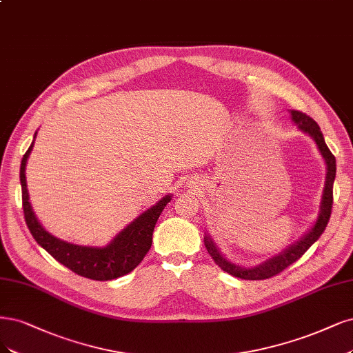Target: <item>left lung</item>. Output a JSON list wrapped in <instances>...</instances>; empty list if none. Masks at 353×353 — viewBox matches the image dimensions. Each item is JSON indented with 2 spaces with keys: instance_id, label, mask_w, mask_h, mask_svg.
I'll use <instances>...</instances> for the list:
<instances>
[{
  "instance_id": "obj_1",
  "label": "left lung",
  "mask_w": 353,
  "mask_h": 353,
  "mask_svg": "<svg viewBox=\"0 0 353 353\" xmlns=\"http://www.w3.org/2000/svg\"><path fill=\"white\" fill-rule=\"evenodd\" d=\"M290 115H292L294 123L298 125V128L303 132H307V134H310L314 139V141L317 143L319 150L321 152L324 161H325V165H327L325 184H324V190H323L320 214L317 217V221H315V225L310 229V232L305 236H302L298 242H295L294 245H290L289 248H286L279 255H274L273 259L264 261L260 265L251 267V269H245V267H241L238 264L228 261L221 254V251L217 250L212 238L209 235L204 236V245H205V248H208V252L210 254V257L214 260V263L221 267L223 272L232 274L235 277L244 279V281H264V279H270L281 272H283L286 267L294 264L296 260H299L302 255L305 254V251L314 244V242L321 236L327 223H329V219L332 214L333 182L336 178V157L333 156L330 149L327 148L319 124L315 123L311 117H308L303 112H299V111H290Z\"/></svg>"
}]
</instances>
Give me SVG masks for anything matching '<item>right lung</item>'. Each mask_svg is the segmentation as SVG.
I'll return each mask as SVG.
<instances>
[{"label":"right lung","instance_id":"add662e5","mask_svg":"<svg viewBox=\"0 0 353 353\" xmlns=\"http://www.w3.org/2000/svg\"><path fill=\"white\" fill-rule=\"evenodd\" d=\"M36 137V134H34ZM33 143L28 152L23 154L20 166V182H21V200L23 212L26 225L32 236L38 244L50 252L52 257L65 265L71 272L79 276L92 279V281H112V279L128 274L141 263L152 247V235L154 225L159 219L165 205L171 201V194L157 201L150 209L141 213L127 228L103 248L83 247L70 244L63 239L51 235L36 219L32 205L29 203V192L26 184V162L32 152Z\"/></svg>","mask_w":353,"mask_h":353}]
</instances>
